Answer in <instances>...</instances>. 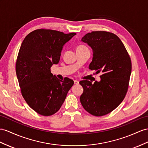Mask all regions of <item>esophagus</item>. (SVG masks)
<instances>
[{
	"label": "esophagus",
	"instance_id": "34e87169",
	"mask_svg": "<svg viewBox=\"0 0 148 148\" xmlns=\"http://www.w3.org/2000/svg\"><path fill=\"white\" fill-rule=\"evenodd\" d=\"M74 84H79V83L77 80H74Z\"/></svg>",
	"mask_w": 148,
	"mask_h": 148
}]
</instances>
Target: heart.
<instances>
[{"mask_svg":"<svg viewBox=\"0 0 148 148\" xmlns=\"http://www.w3.org/2000/svg\"><path fill=\"white\" fill-rule=\"evenodd\" d=\"M87 48L86 46H84V45H79L78 46L76 47V51L77 50H81V49H86Z\"/></svg>","mask_w":148,"mask_h":148,"instance_id":"obj_1","label":"heart"}]
</instances>
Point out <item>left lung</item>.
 Masks as SVG:
<instances>
[{
    "instance_id": "8db88e82",
    "label": "left lung",
    "mask_w": 148,
    "mask_h": 148,
    "mask_svg": "<svg viewBox=\"0 0 148 148\" xmlns=\"http://www.w3.org/2000/svg\"><path fill=\"white\" fill-rule=\"evenodd\" d=\"M92 48L90 70L101 72V81L79 82L84 91L80 97L83 108L90 114L102 116L122 103L127 93L131 73V60L122 41L114 34L93 31L82 38Z\"/></svg>"
}]
</instances>
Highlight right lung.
Listing matches in <instances>:
<instances>
[{
    "label": "right lung",
    "instance_id": "add662e5",
    "mask_svg": "<svg viewBox=\"0 0 148 148\" xmlns=\"http://www.w3.org/2000/svg\"><path fill=\"white\" fill-rule=\"evenodd\" d=\"M75 34L37 29L21 44L16 65L18 84L26 103L40 115L58 112L74 84L69 78L60 81L53 75L51 67L58 64L64 45Z\"/></svg>",
    "mask_w": 148,
    "mask_h": 148
}]
</instances>
